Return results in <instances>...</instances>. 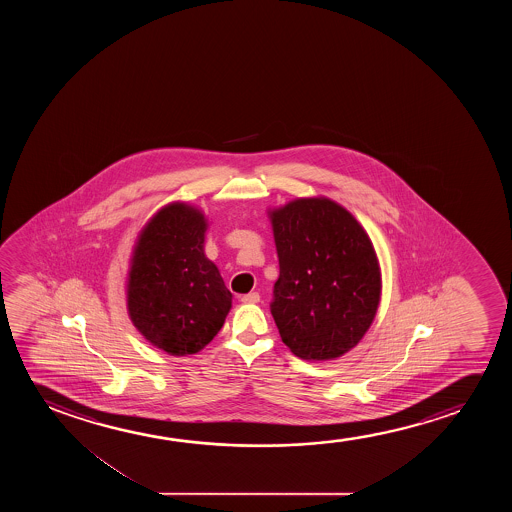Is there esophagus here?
<instances>
[{
	"label": "esophagus",
	"instance_id": "34e87169",
	"mask_svg": "<svg viewBox=\"0 0 512 512\" xmlns=\"http://www.w3.org/2000/svg\"><path fill=\"white\" fill-rule=\"evenodd\" d=\"M260 301V295L257 292H250V294L241 295V302L245 304H257Z\"/></svg>",
	"mask_w": 512,
	"mask_h": 512
}]
</instances>
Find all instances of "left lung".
I'll use <instances>...</instances> for the list:
<instances>
[{"label": "left lung", "mask_w": 512, "mask_h": 512, "mask_svg": "<svg viewBox=\"0 0 512 512\" xmlns=\"http://www.w3.org/2000/svg\"><path fill=\"white\" fill-rule=\"evenodd\" d=\"M280 278L271 315L281 341L304 360L341 357L371 327L381 273L371 239L350 211L327 197L271 211Z\"/></svg>", "instance_id": "left-lung-1"}]
</instances>
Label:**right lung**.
<instances>
[{"label":"right lung","instance_id":"obj_1","mask_svg":"<svg viewBox=\"0 0 512 512\" xmlns=\"http://www.w3.org/2000/svg\"><path fill=\"white\" fill-rule=\"evenodd\" d=\"M203 213L185 203L164 206L134 246L127 309L148 343L175 357L203 350L232 304L218 267L204 255Z\"/></svg>","mask_w":512,"mask_h":512}]
</instances>
